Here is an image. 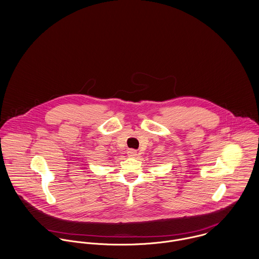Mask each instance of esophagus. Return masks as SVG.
Instances as JSON below:
<instances>
[{
    "label": "esophagus",
    "mask_w": 259,
    "mask_h": 259,
    "mask_svg": "<svg viewBox=\"0 0 259 259\" xmlns=\"http://www.w3.org/2000/svg\"><path fill=\"white\" fill-rule=\"evenodd\" d=\"M127 155H128V157H136L137 156V151L136 150H128Z\"/></svg>",
    "instance_id": "1"
}]
</instances>
